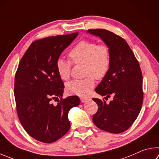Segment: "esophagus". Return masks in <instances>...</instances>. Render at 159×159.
<instances>
[{
    "instance_id": "1",
    "label": "esophagus",
    "mask_w": 159,
    "mask_h": 159,
    "mask_svg": "<svg viewBox=\"0 0 159 159\" xmlns=\"http://www.w3.org/2000/svg\"><path fill=\"white\" fill-rule=\"evenodd\" d=\"M88 99H87V98H80V102H81L82 103H85L86 102H88Z\"/></svg>"
}]
</instances>
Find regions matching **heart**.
Listing matches in <instances>:
<instances>
[{
  "label": "heart",
  "mask_w": 159,
  "mask_h": 159,
  "mask_svg": "<svg viewBox=\"0 0 159 159\" xmlns=\"http://www.w3.org/2000/svg\"><path fill=\"white\" fill-rule=\"evenodd\" d=\"M71 62L62 57L56 60V71L60 79L67 80L71 76L72 63L84 64L83 79H76L66 85V90L70 94L86 97L94 85V78L100 80L109 71L111 64V51L107 45L97 44L90 40H81L69 52Z\"/></svg>",
  "instance_id": "1"
}]
</instances>
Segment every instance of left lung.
<instances>
[{
    "mask_svg": "<svg viewBox=\"0 0 159 159\" xmlns=\"http://www.w3.org/2000/svg\"><path fill=\"white\" fill-rule=\"evenodd\" d=\"M88 33L100 37L111 56L109 71L95 91L105 98H113L109 103L103 99H92L98 105L92 121L103 131L120 134L134 124L142 108L143 74L139 62L122 37L100 28L89 29Z\"/></svg>",
    "mask_w": 159,
    "mask_h": 159,
    "instance_id": "1",
    "label": "left lung"
}]
</instances>
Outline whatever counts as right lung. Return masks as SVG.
Returning a JSON list of instances; mask_svg holds the SVG:
<instances>
[{"label": "right lung", "mask_w": 159, "mask_h": 159, "mask_svg": "<svg viewBox=\"0 0 159 159\" xmlns=\"http://www.w3.org/2000/svg\"><path fill=\"white\" fill-rule=\"evenodd\" d=\"M78 34L34 41L16 71L14 93L19 120L27 134L42 143H52L67 134L68 112L80 103L77 96L63 99L65 85L56 67L57 59ZM53 99L58 100L57 105L52 103Z\"/></svg>", "instance_id": "obj_1"}]
</instances>
